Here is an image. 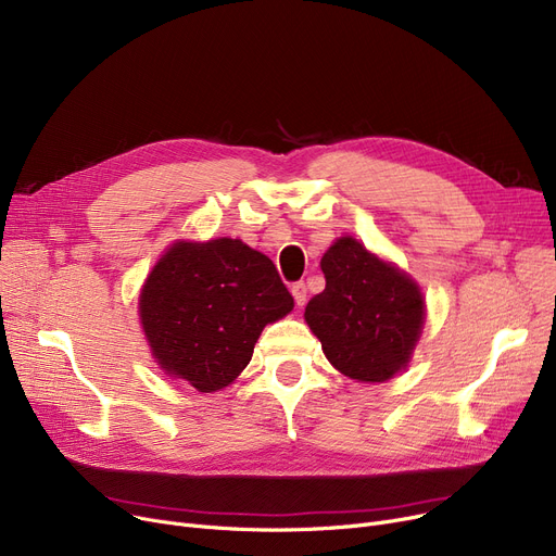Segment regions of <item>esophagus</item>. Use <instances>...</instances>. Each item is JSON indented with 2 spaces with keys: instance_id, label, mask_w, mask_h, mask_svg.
Instances as JSON below:
<instances>
[{
  "instance_id": "34e87169",
  "label": "esophagus",
  "mask_w": 556,
  "mask_h": 556,
  "mask_svg": "<svg viewBox=\"0 0 556 556\" xmlns=\"http://www.w3.org/2000/svg\"><path fill=\"white\" fill-rule=\"evenodd\" d=\"M290 293H293L295 298V304L302 308L306 304V283L304 281H298L293 283V288H290Z\"/></svg>"
}]
</instances>
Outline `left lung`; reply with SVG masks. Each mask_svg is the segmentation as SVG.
<instances>
[{
  "instance_id": "obj_1",
  "label": "left lung",
  "mask_w": 556,
  "mask_h": 556,
  "mask_svg": "<svg viewBox=\"0 0 556 556\" xmlns=\"http://www.w3.org/2000/svg\"><path fill=\"white\" fill-rule=\"evenodd\" d=\"M327 286L306 306V325L329 363L363 383H383L403 369L424 329L419 286L352 237L319 261Z\"/></svg>"
}]
</instances>
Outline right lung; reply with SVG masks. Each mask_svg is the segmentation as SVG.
I'll list each match as a JSON object with an SVG mask.
<instances>
[{
  "label": "right lung",
  "mask_w": 556,
  "mask_h": 556,
  "mask_svg": "<svg viewBox=\"0 0 556 556\" xmlns=\"http://www.w3.org/2000/svg\"><path fill=\"white\" fill-rule=\"evenodd\" d=\"M293 306L275 263L243 241H178L146 279L139 319L168 376L216 392L248 367L263 327Z\"/></svg>",
  "instance_id": "right-lung-1"
}]
</instances>
